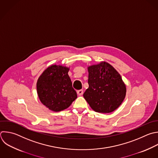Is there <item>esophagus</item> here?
<instances>
[{"mask_svg": "<svg viewBox=\"0 0 158 158\" xmlns=\"http://www.w3.org/2000/svg\"><path fill=\"white\" fill-rule=\"evenodd\" d=\"M77 94H78L79 96H81V95L83 94V89L78 90V91H77Z\"/></svg>", "mask_w": 158, "mask_h": 158, "instance_id": "obj_1", "label": "esophagus"}]
</instances>
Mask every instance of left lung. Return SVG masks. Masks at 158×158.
Wrapping results in <instances>:
<instances>
[{"label": "left lung", "mask_w": 158, "mask_h": 158, "mask_svg": "<svg viewBox=\"0 0 158 158\" xmlns=\"http://www.w3.org/2000/svg\"><path fill=\"white\" fill-rule=\"evenodd\" d=\"M88 88L84 98L96 112L110 113L117 109L126 94L121 76L109 64L102 62L88 67Z\"/></svg>", "instance_id": "left-lung-1"}]
</instances>
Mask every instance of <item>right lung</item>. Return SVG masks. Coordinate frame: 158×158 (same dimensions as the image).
<instances>
[{"instance_id":"right-lung-1","label":"right lung","mask_w":158,"mask_h":158,"mask_svg":"<svg viewBox=\"0 0 158 158\" xmlns=\"http://www.w3.org/2000/svg\"><path fill=\"white\" fill-rule=\"evenodd\" d=\"M69 68L53 65L38 80L37 93L41 102L50 110L59 112L68 108L77 98L68 75Z\"/></svg>"}]
</instances>
